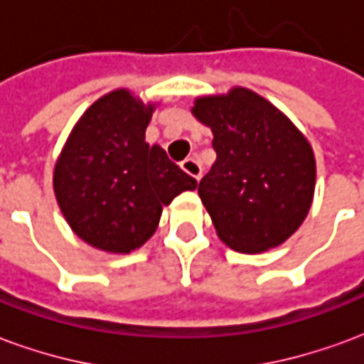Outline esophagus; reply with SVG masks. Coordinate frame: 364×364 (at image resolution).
I'll return each mask as SVG.
<instances>
[{"mask_svg": "<svg viewBox=\"0 0 364 364\" xmlns=\"http://www.w3.org/2000/svg\"><path fill=\"white\" fill-rule=\"evenodd\" d=\"M181 169L185 171L187 175H191L193 179H200V175H203V167L198 164L195 158H187L185 161H181Z\"/></svg>", "mask_w": 364, "mask_h": 364, "instance_id": "esophagus-1", "label": "esophagus"}]
</instances>
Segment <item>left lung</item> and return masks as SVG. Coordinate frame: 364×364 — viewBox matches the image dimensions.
Here are the masks:
<instances>
[{"label":"left lung","instance_id":"left-lung-1","mask_svg":"<svg viewBox=\"0 0 364 364\" xmlns=\"http://www.w3.org/2000/svg\"><path fill=\"white\" fill-rule=\"evenodd\" d=\"M193 114L213 130L216 161L198 195L232 250L281 245L310 210L316 161L310 144L277 107L244 87L200 97Z\"/></svg>","mask_w":364,"mask_h":364}]
</instances>
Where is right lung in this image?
Segmentation results:
<instances>
[{
	"label": "right lung",
	"instance_id": "add662e5",
	"mask_svg": "<svg viewBox=\"0 0 364 364\" xmlns=\"http://www.w3.org/2000/svg\"><path fill=\"white\" fill-rule=\"evenodd\" d=\"M154 105L127 90L91 105L72 130L54 169V193L77 236L112 253L140 247L158 228L164 205L197 179L146 144Z\"/></svg>",
	"mask_w": 364,
	"mask_h": 364
}]
</instances>
